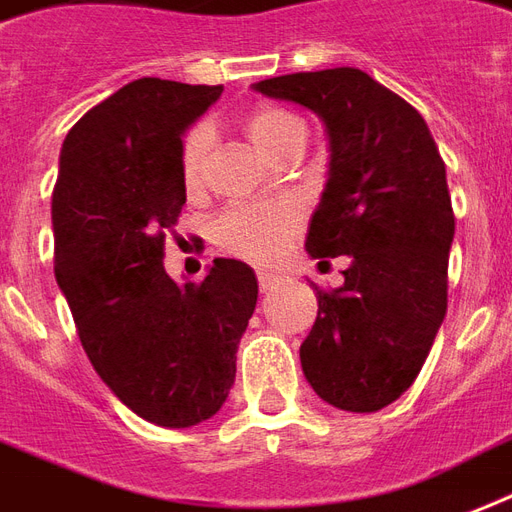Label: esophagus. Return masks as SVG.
I'll list each match as a JSON object with an SVG mask.
<instances>
[{"label":"esophagus","instance_id":"esophagus-1","mask_svg":"<svg viewBox=\"0 0 512 512\" xmlns=\"http://www.w3.org/2000/svg\"><path fill=\"white\" fill-rule=\"evenodd\" d=\"M282 282H284V276H279V273L257 271V284H260V292H273Z\"/></svg>","mask_w":512,"mask_h":512}]
</instances>
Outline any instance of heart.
Masks as SVG:
<instances>
[{
  "label": "heart",
  "mask_w": 512,
  "mask_h": 512,
  "mask_svg": "<svg viewBox=\"0 0 512 512\" xmlns=\"http://www.w3.org/2000/svg\"><path fill=\"white\" fill-rule=\"evenodd\" d=\"M244 131L265 158L276 161L284 150L295 142H306V123L295 112L273 104H260L244 117ZM212 150V131L206 126H195L182 139L179 169L182 185L195 193L204 185L206 161ZM300 225V206L292 201L265 206H233L222 212L214 222V239L230 255H239L252 263H268L282 255Z\"/></svg>",
  "instance_id": "1"
}]
</instances>
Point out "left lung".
<instances>
[{"mask_svg": "<svg viewBox=\"0 0 512 512\" xmlns=\"http://www.w3.org/2000/svg\"><path fill=\"white\" fill-rule=\"evenodd\" d=\"M255 91L325 123L330 171L306 252L351 260L341 287H314L317 322L300 346L306 381L341 411H381L416 381L446 317V163L424 117L362 69L282 74Z\"/></svg>", "mask_w": 512, "mask_h": 512, "instance_id": "8db88e82", "label": "left lung"}]
</instances>
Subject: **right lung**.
Returning <instances> with one entry per match:
<instances>
[{
	"instance_id": "right-lung-1",
	"label": "right lung",
	"mask_w": 512,
	"mask_h": 512,
	"mask_svg": "<svg viewBox=\"0 0 512 512\" xmlns=\"http://www.w3.org/2000/svg\"><path fill=\"white\" fill-rule=\"evenodd\" d=\"M222 85L142 77L66 134L53 187L56 282L101 381L158 427L212 419L236 378L257 303L255 271L217 257L201 284L163 268L187 195L182 134Z\"/></svg>"
}]
</instances>
